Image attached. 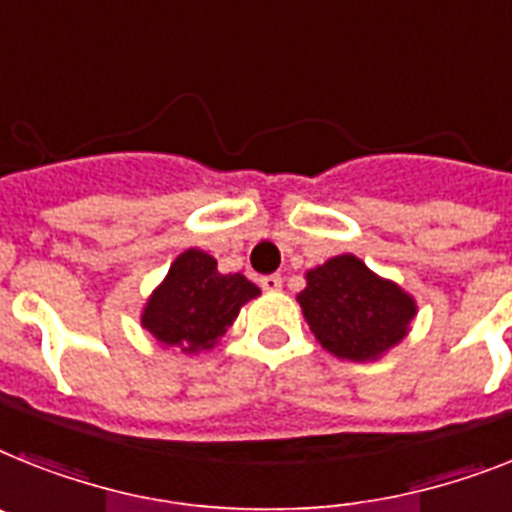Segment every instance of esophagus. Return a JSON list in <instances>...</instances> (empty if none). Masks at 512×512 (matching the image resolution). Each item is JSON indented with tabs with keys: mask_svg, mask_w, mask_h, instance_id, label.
Returning <instances> with one entry per match:
<instances>
[{
	"mask_svg": "<svg viewBox=\"0 0 512 512\" xmlns=\"http://www.w3.org/2000/svg\"><path fill=\"white\" fill-rule=\"evenodd\" d=\"M261 287H264L266 293H274V290H280L282 287V277L280 274H266V277H261Z\"/></svg>",
	"mask_w": 512,
	"mask_h": 512,
	"instance_id": "obj_1",
	"label": "esophagus"
}]
</instances>
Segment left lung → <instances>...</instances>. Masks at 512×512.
Segmentation results:
<instances>
[{
  "mask_svg": "<svg viewBox=\"0 0 512 512\" xmlns=\"http://www.w3.org/2000/svg\"><path fill=\"white\" fill-rule=\"evenodd\" d=\"M298 303L322 348L348 361H374L408 335L416 303L356 256H335L306 274Z\"/></svg>",
  "mask_w": 512,
  "mask_h": 512,
  "instance_id": "obj_1",
  "label": "left lung"
}]
</instances>
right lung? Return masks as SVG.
I'll list each match as a JSON object with an SVG mask.
<instances>
[{"label":"right lung","instance_id":"add662e5","mask_svg":"<svg viewBox=\"0 0 512 512\" xmlns=\"http://www.w3.org/2000/svg\"><path fill=\"white\" fill-rule=\"evenodd\" d=\"M261 290L243 274H219L209 253H180L170 274L143 308L141 324L162 345L180 353L209 350L235 322L240 306Z\"/></svg>","mask_w":512,"mask_h":512}]
</instances>
